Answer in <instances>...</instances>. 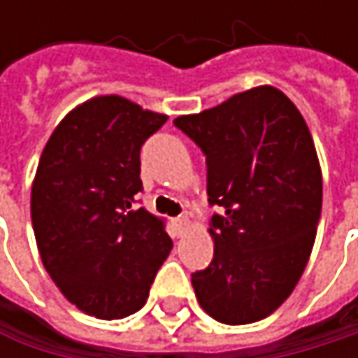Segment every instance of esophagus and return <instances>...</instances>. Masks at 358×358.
Here are the masks:
<instances>
[{"mask_svg": "<svg viewBox=\"0 0 358 358\" xmlns=\"http://www.w3.org/2000/svg\"><path fill=\"white\" fill-rule=\"evenodd\" d=\"M174 228H176V236H182V234L186 232V228H188V220H186V217L174 220Z\"/></svg>", "mask_w": 358, "mask_h": 358, "instance_id": "1", "label": "esophagus"}]
</instances>
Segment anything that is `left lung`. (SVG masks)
<instances>
[{
	"mask_svg": "<svg viewBox=\"0 0 358 358\" xmlns=\"http://www.w3.org/2000/svg\"><path fill=\"white\" fill-rule=\"evenodd\" d=\"M207 162L213 259L192 273L213 320L243 325L273 313L299 284L322 217V168L296 106L273 87L174 120Z\"/></svg>",
	"mask_w": 358,
	"mask_h": 358,
	"instance_id": "8db88e82",
	"label": "left lung"
}]
</instances>
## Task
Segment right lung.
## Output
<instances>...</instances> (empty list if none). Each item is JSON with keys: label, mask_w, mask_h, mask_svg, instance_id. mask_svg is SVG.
I'll return each instance as SVG.
<instances>
[{"label": "right lung", "mask_w": 358, "mask_h": 358, "mask_svg": "<svg viewBox=\"0 0 358 358\" xmlns=\"http://www.w3.org/2000/svg\"><path fill=\"white\" fill-rule=\"evenodd\" d=\"M166 120L103 95L72 109L43 149L31 194L36 247L55 286L87 315L136 313L172 250L164 222L134 209L141 147Z\"/></svg>", "instance_id": "obj_1"}]
</instances>
